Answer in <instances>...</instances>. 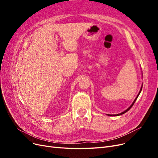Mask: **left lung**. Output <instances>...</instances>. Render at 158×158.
Returning <instances> with one entry per match:
<instances>
[{
  "label": "left lung",
  "mask_w": 158,
  "mask_h": 158,
  "mask_svg": "<svg viewBox=\"0 0 158 158\" xmlns=\"http://www.w3.org/2000/svg\"><path fill=\"white\" fill-rule=\"evenodd\" d=\"M142 86L141 87V89H140V92H139V94H138V95H137V97L136 98V99H135V101H134L133 102V103H132V105H131V106H130V107H129L127 110H125V111H123V112H122V113H119V114H108V115L109 116H118V115H121V114H124V113H125L126 112H127L128 111V110L129 109H130L132 106H133V105H134V103H135V102H136V99L138 98V95H139V94H140V93L141 92V90H142Z\"/></svg>",
  "instance_id": "obj_1"
}]
</instances>
